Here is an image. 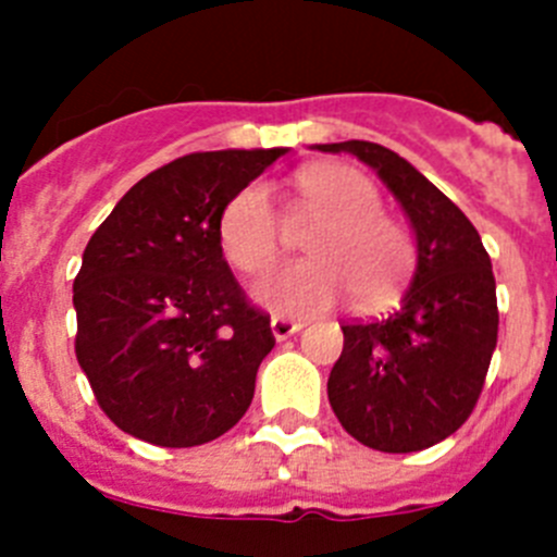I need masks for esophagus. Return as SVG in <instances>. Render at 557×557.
Returning <instances> with one entry per match:
<instances>
[{
  "label": "esophagus",
  "mask_w": 557,
  "mask_h": 557,
  "mask_svg": "<svg viewBox=\"0 0 557 557\" xmlns=\"http://www.w3.org/2000/svg\"><path fill=\"white\" fill-rule=\"evenodd\" d=\"M301 329H304L301 321H289V318H278V314H275L273 321H270V332H273L275 339L293 337V334L301 332Z\"/></svg>",
  "instance_id": "1"
}]
</instances>
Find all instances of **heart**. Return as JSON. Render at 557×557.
Masks as SVG:
<instances>
[{"label":"heart","instance_id":"1","mask_svg":"<svg viewBox=\"0 0 557 557\" xmlns=\"http://www.w3.org/2000/svg\"><path fill=\"white\" fill-rule=\"evenodd\" d=\"M304 209L321 225L309 234V262L293 264L256 287L273 312L318 314L354 293L359 307H385L416 259L412 239L382 211L371 178L351 166L323 164L298 172ZM220 243L234 268L262 275L282 259L284 225L264 184L236 191L220 218Z\"/></svg>","mask_w":557,"mask_h":557}]
</instances>
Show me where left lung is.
Here are the masks:
<instances>
[{"label":"left lung","mask_w":557,"mask_h":557,"mask_svg":"<svg viewBox=\"0 0 557 557\" xmlns=\"http://www.w3.org/2000/svg\"><path fill=\"white\" fill-rule=\"evenodd\" d=\"M351 152L401 203L418 262L401 307L343 326L329 405L359 444L407 455L460 430L480 398L499 332L488 250L471 220L410 161L373 141L318 145Z\"/></svg>","instance_id":"8db88e82"}]
</instances>
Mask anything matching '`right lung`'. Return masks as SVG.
Here are the masks:
<instances>
[{"instance_id": "obj_1", "label": "right lung", "mask_w": 557, "mask_h": 557, "mask_svg": "<svg viewBox=\"0 0 557 557\" xmlns=\"http://www.w3.org/2000/svg\"><path fill=\"white\" fill-rule=\"evenodd\" d=\"M284 147L189 152L131 186L83 250L75 354L127 435L209 444L245 416L275 346L220 245V218Z\"/></svg>"}]
</instances>
